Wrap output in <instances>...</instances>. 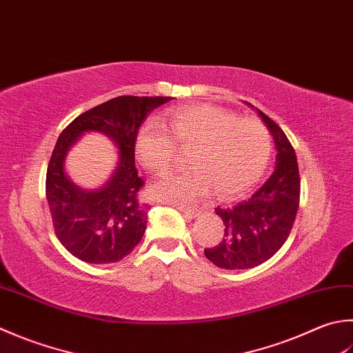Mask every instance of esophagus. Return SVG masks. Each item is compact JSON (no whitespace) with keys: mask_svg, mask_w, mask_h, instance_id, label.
Listing matches in <instances>:
<instances>
[{"mask_svg":"<svg viewBox=\"0 0 353 353\" xmlns=\"http://www.w3.org/2000/svg\"><path fill=\"white\" fill-rule=\"evenodd\" d=\"M181 211L185 214L188 219H196L200 216V212H202V208H185V206H181Z\"/></svg>","mask_w":353,"mask_h":353,"instance_id":"34e87169","label":"esophagus"}]
</instances>
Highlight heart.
I'll use <instances>...</instances> for the list:
<instances>
[{
	"label": "heart",
	"mask_w": 353,
	"mask_h": 353,
	"mask_svg": "<svg viewBox=\"0 0 353 353\" xmlns=\"http://www.w3.org/2000/svg\"><path fill=\"white\" fill-rule=\"evenodd\" d=\"M177 148L190 151L186 161L191 167L162 176L153 192L159 199L188 203L212 186L220 199L243 196L266 171L272 141L263 122L211 103L171 110L161 125L148 122L136 134V159L150 172L167 170Z\"/></svg>",
	"instance_id": "b5f03b06"
}]
</instances>
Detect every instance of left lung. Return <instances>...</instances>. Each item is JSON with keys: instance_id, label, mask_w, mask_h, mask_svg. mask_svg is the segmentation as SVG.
<instances>
[{"instance_id": "8db88e82", "label": "left lung", "mask_w": 353, "mask_h": 353, "mask_svg": "<svg viewBox=\"0 0 353 353\" xmlns=\"http://www.w3.org/2000/svg\"><path fill=\"white\" fill-rule=\"evenodd\" d=\"M255 110L274 137L275 170L252 197L230 208H216L225 225L223 239L205 250V255L223 269H250L265 263L285 245L299 211L300 174L295 151L277 123Z\"/></svg>"}]
</instances>
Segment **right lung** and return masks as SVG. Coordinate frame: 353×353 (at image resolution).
I'll return each instance as SVG.
<instances>
[{"instance_id": "right-lung-1", "label": "right lung", "mask_w": 353, "mask_h": 353, "mask_svg": "<svg viewBox=\"0 0 353 353\" xmlns=\"http://www.w3.org/2000/svg\"><path fill=\"white\" fill-rule=\"evenodd\" d=\"M167 96H117L79 114L59 134L48 162L46 196L54 234L65 250L87 263L122 260L147 228L148 208L137 200L143 181L134 165V141L142 122ZM88 130L114 141L120 156L114 174L98 190H84L65 172L68 151Z\"/></svg>"}]
</instances>
